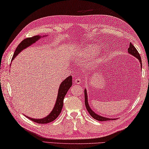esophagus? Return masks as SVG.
<instances>
[{
  "label": "esophagus",
  "mask_w": 149,
  "mask_h": 149,
  "mask_svg": "<svg viewBox=\"0 0 149 149\" xmlns=\"http://www.w3.org/2000/svg\"><path fill=\"white\" fill-rule=\"evenodd\" d=\"M74 82L76 84H80L82 83V80H81L80 78H76L75 80H74Z\"/></svg>",
  "instance_id": "esophagus-1"
}]
</instances>
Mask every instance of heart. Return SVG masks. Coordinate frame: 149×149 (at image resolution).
<instances>
[{
    "label": "heart",
    "mask_w": 149,
    "mask_h": 149,
    "mask_svg": "<svg viewBox=\"0 0 149 149\" xmlns=\"http://www.w3.org/2000/svg\"><path fill=\"white\" fill-rule=\"evenodd\" d=\"M97 48L96 46L93 45H89L82 48L80 52V55L81 57L86 58L87 57L93 54L94 53L97 52Z\"/></svg>",
    "instance_id": "heart-1"
}]
</instances>
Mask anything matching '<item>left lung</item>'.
I'll return each mask as SVG.
<instances>
[{
  "label": "left lung",
  "instance_id": "left-lung-1",
  "mask_svg": "<svg viewBox=\"0 0 149 149\" xmlns=\"http://www.w3.org/2000/svg\"><path fill=\"white\" fill-rule=\"evenodd\" d=\"M128 52L129 54L132 55L133 56H135L137 59V60H139V63H140V65H141L140 66L142 67L141 56H140L139 52H137V50L135 48V47H134L131 43H130V46H129V48L128 49ZM84 95H85V105H86L87 110H88V111L89 112V113L91 115V116L92 117H93L95 119H96L97 120H99V121H106V120H115V119H116L114 118H108V117L101 116H100V115H98L97 113H95V112L91 108L90 106H89V102H88V93H87L86 89H84Z\"/></svg>",
  "mask_w": 149,
  "mask_h": 149
}]
</instances>
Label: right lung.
<instances>
[{
  "label": "right lung",
  "mask_w": 149,
  "mask_h": 149,
  "mask_svg": "<svg viewBox=\"0 0 149 149\" xmlns=\"http://www.w3.org/2000/svg\"><path fill=\"white\" fill-rule=\"evenodd\" d=\"M46 36H41L38 35L33 36L32 38H28L24 39V40H22L20 43V44H19L17 47L16 48L15 51L14 52L12 60H14V58H15L22 50L26 49L27 47H29L33 43H35L36 41L40 40L41 38L46 37ZM72 76H69L68 77L65 78V79L61 83L58 89L57 99L56 100L54 106V108H53L52 110L50 112V113L48 116H47L45 117H43V118L41 119H34L31 118V117L26 116H26L27 118L30 119L31 120H32V121L37 123H40V124H47V123H49L53 121V120H54L61 113V109H62L63 108L64 97H65L69 88L72 86Z\"/></svg>",
  "instance_id": "add662e5"
}]
</instances>
